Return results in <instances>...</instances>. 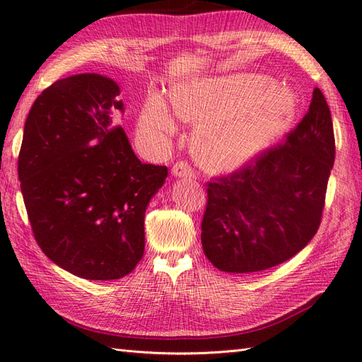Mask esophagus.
<instances>
[{
    "instance_id": "esophagus-1",
    "label": "esophagus",
    "mask_w": 362,
    "mask_h": 362,
    "mask_svg": "<svg viewBox=\"0 0 362 362\" xmlns=\"http://www.w3.org/2000/svg\"><path fill=\"white\" fill-rule=\"evenodd\" d=\"M172 175L178 176V178H184V176H194L195 172H194V168L187 164V162L180 160L172 167Z\"/></svg>"
}]
</instances>
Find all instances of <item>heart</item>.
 <instances>
[{
    "instance_id": "b5f03b06",
    "label": "heart",
    "mask_w": 362,
    "mask_h": 362,
    "mask_svg": "<svg viewBox=\"0 0 362 362\" xmlns=\"http://www.w3.org/2000/svg\"><path fill=\"white\" fill-rule=\"evenodd\" d=\"M172 105L181 120L198 122L192 139L195 156L209 170H230L253 158L279 136L297 107L293 93L264 75L195 81L173 88ZM168 105L150 93L139 117V132L159 145L175 134Z\"/></svg>"
}]
</instances>
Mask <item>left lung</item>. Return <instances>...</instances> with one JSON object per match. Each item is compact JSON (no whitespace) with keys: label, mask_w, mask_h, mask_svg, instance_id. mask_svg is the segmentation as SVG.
<instances>
[{"label":"left lung","mask_w":362,"mask_h":362,"mask_svg":"<svg viewBox=\"0 0 362 362\" xmlns=\"http://www.w3.org/2000/svg\"><path fill=\"white\" fill-rule=\"evenodd\" d=\"M334 151L328 103L315 87L308 112L284 142L206 184L202 243L214 267L252 274L303 250L320 226Z\"/></svg>","instance_id":"obj_1"}]
</instances>
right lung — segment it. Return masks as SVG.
I'll list each match as a JSON object with an SVG mask.
<instances>
[{
  "label": "right lung",
  "instance_id": "right-lung-1",
  "mask_svg": "<svg viewBox=\"0 0 362 362\" xmlns=\"http://www.w3.org/2000/svg\"><path fill=\"white\" fill-rule=\"evenodd\" d=\"M120 87L97 73L56 81L29 110L18 180L35 242L59 267L107 281L145 250V211L167 178L144 164L117 114Z\"/></svg>",
  "mask_w": 362,
  "mask_h": 362
}]
</instances>
